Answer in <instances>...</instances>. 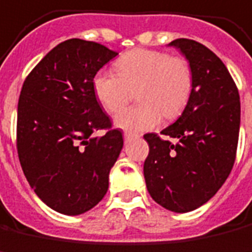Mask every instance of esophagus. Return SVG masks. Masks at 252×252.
<instances>
[{"label":"esophagus","mask_w":252,"mask_h":252,"mask_svg":"<svg viewBox=\"0 0 252 252\" xmlns=\"http://www.w3.org/2000/svg\"><path fill=\"white\" fill-rule=\"evenodd\" d=\"M123 137H125V143H129L130 140H131L133 137H136V136H134L133 133H125V134H123Z\"/></svg>","instance_id":"esophagus-1"}]
</instances>
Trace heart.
I'll return each mask as SVG.
<instances>
[{
  "label": "heart",
  "mask_w": 252,
  "mask_h": 252,
  "mask_svg": "<svg viewBox=\"0 0 252 252\" xmlns=\"http://www.w3.org/2000/svg\"><path fill=\"white\" fill-rule=\"evenodd\" d=\"M118 74L98 71L93 90L105 111L114 114L128 101L131 90L139 88L137 107L119 111L114 118L118 129L144 131L156 127L166 118H176L192 94L193 74L182 57L164 52L134 49L115 63Z\"/></svg>",
  "instance_id": "b5f03b06"
}]
</instances>
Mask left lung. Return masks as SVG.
<instances>
[{
	"label": "left lung",
	"mask_w": 252,
	"mask_h": 252,
	"mask_svg": "<svg viewBox=\"0 0 252 252\" xmlns=\"http://www.w3.org/2000/svg\"><path fill=\"white\" fill-rule=\"evenodd\" d=\"M188 60L193 89L173 125L162 130L176 143L155 133L144 177L151 197L174 213H188L207 203L230 174L240 130V97L228 68L209 48L192 39H174Z\"/></svg>",
	"instance_id": "obj_1"
}]
</instances>
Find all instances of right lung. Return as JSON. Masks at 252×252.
Instances as JSON below:
<instances>
[{
    "label": "right lung",
    "mask_w": 252,
    "mask_h": 252,
    "mask_svg": "<svg viewBox=\"0 0 252 252\" xmlns=\"http://www.w3.org/2000/svg\"><path fill=\"white\" fill-rule=\"evenodd\" d=\"M116 55L97 42L64 41L36 64L20 92L19 160L36 196L60 214H83L108 190L123 137L111 129L93 78ZM101 128L104 136H93Z\"/></svg>",
    "instance_id": "right-lung-1"
}]
</instances>
